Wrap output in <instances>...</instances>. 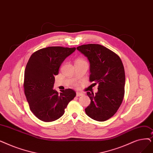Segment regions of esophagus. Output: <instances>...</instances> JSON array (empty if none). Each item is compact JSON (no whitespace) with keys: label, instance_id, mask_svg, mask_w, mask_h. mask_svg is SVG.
Wrapping results in <instances>:
<instances>
[{"label":"esophagus","instance_id":"esophagus-1","mask_svg":"<svg viewBox=\"0 0 153 153\" xmlns=\"http://www.w3.org/2000/svg\"><path fill=\"white\" fill-rule=\"evenodd\" d=\"M82 95H83V93H82V92H76V96H77V97L82 96Z\"/></svg>","mask_w":153,"mask_h":153}]
</instances>
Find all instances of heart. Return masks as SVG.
I'll list each match as a JSON object with an SVG mask.
<instances>
[{"instance_id":"obj_1","label":"heart","mask_w":153,"mask_h":153,"mask_svg":"<svg viewBox=\"0 0 153 153\" xmlns=\"http://www.w3.org/2000/svg\"><path fill=\"white\" fill-rule=\"evenodd\" d=\"M82 61V60H81V59H78V60H77L76 61Z\"/></svg>"}]
</instances>
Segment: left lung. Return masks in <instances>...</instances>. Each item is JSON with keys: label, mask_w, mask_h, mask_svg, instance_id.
Listing matches in <instances>:
<instances>
[{"label": "left lung", "mask_w": 153, "mask_h": 153, "mask_svg": "<svg viewBox=\"0 0 153 153\" xmlns=\"http://www.w3.org/2000/svg\"><path fill=\"white\" fill-rule=\"evenodd\" d=\"M90 63L91 82L98 84L94 94L88 92L91 103L85 109L89 117L104 121L113 116L124 96L125 72L123 62L116 53L99 44H89L77 48Z\"/></svg>", "instance_id": "1"}]
</instances>
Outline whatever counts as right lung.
Returning <instances> with one entry per match:
<instances>
[{"instance_id": "add662e5", "label": "right lung", "mask_w": 153, "mask_h": 153, "mask_svg": "<svg viewBox=\"0 0 153 153\" xmlns=\"http://www.w3.org/2000/svg\"><path fill=\"white\" fill-rule=\"evenodd\" d=\"M76 50L56 46L41 49L30 56L24 72V93L30 111L39 119L52 122L60 118L76 95L67 89L59 94L53 89L55 76L65 59Z\"/></svg>"}]
</instances>
